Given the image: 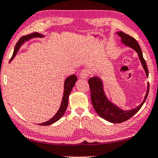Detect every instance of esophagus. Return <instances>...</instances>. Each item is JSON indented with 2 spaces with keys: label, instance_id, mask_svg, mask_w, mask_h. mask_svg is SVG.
Wrapping results in <instances>:
<instances>
[{
  "label": "esophagus",
  "instance_id": "obj_1",
  "mask_svg": "<svg viewBox=\"0 0 158 158\" xmlns=\"http://www.w3.org/2000/svg\"><path fill=\"white\" fill-rule=\"evenodd\" d=\"M89 75V70L86 69H82L81 71V73H80V78L81 79H87L88 78Z\"/></svg>",
  "mask_w": 158,
  "mask_h": 158
}]
</instances>
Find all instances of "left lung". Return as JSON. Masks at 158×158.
Wrapping results in <instances>:
<instances>
[{
	"label": "left lung",
	"instance_id": "left-lung-1",
	"mask_svg": "<svg viewBox=\"0 0 158 158\" xmlns=\"http://www.w3.org/2000/svg\"><path fill=\"white\" fill-rule=\"evenodd\" d=\"M116 33L118 35L119 37H121V42L124 44L135 49V51L138 53L141 64H142L143 69L145 70L146 76L148 77V69L146 62L143 58V52L141 51L139 44L138 43L136 40L121 31L116 32ZM88 82L89 87H90L91 102H92L93 106L96 112L102 118L114 123H122V122H124L131 118L133 115H135L140 109L143 103H145L148 97V92H149V83H148L147 92L145 94L144 100L140 103V105L133 109L124 110L120 109L117 106L114 105L108 99L106 96L104 91H103L102 81L99 77H94L92 78L89 79Z\"/></svg>",
	"mask_w": 158,
	"mask_h": 158
}]
</instances>
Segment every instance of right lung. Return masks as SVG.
Wrapping results in <instances>:
<instances>
[{"label":"right lung","mask_w":158,"mask_h":158,"mask_svg":"<svg viewBox=\"0 0 158 158\" xmlns=\"http://www.w3.org/2000/svg\"><path fill=\"white\" fill-rule=\"evenodd\" d=\"M44 35H41L40 33H38V32H32L31 34H29L27 35H25V36H23L21 37V38L19 40L17 44H15V49H14V52L13 54V56H12L10 61L14 58V56L16 55L18 51L20 49V46L24 43L25 42H26L29 40L34 38V37H43ZM77 77L75 76L74 74H72L71 76L68 77L67 79H65L64 81V94H63L62 97V103H61L60 107L58 111L56 112V114L51 119H49V121L44 122L42 123H39L38 125H40V126H49V125H51L54 123H55L56 121H57L58 120H60L61 118L62 117L63 115L64 114V113L67 110V106H68V99H69V96L71 91L72 90V88L75 85V82L77 81Z\"/></svg>","instance_id":"right-lung-1"}]
</instances>
